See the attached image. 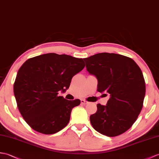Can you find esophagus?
<instances>
[{"instance_id":"esophagus-1","label":"esophagus","mask_w":159,"mask_h":159,"mask_svg":"<svg viewBox=\"0 0 159 159\" xmlns=\"http://www.w3.org/2000/svg\"><path fill=\"white\" fill-rule=\"evenodd\" d=\"M88 104V102H87V101L84 100V99H82V100H81V104L86 105V104Z\"/></svg>"}]
</instances>
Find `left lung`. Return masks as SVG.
<instances>
[{
  "instance_id": "8db88e82",
  "label": "left lung",
  "mask_w": 159,
  "mask_h": 159,
  "mask_svg": "<svg viewBox=\"0 0 159 159\" xmlns=\"http://www.w3.org/2000/svg\"><path fill=\"white\" fill-rule=\"evenodd\" d=\"M84 60L87 71L97 77L98 91L110 96L106 106L98 104L90 116L92 126L108 137L123 134L143 107L146 83L141 69L131 58L116 53H100Z\"/></svg>"
}]
</instances>
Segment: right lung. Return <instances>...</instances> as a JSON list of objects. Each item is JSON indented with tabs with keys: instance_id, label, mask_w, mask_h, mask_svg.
<instances>
[{
	"instance_id": "right-lung-1",
	"label": "right lung",
	"mask_w": 159,
	"mask_h": 159,
	"mask_svg": "<svg viewBox=\"0 0 159 159\" xmlns=\"http://www.w3.org/2000/svg\"><path fill=\"white\" fill-rule=\"evenodd\" d=\"M82 58L47 53L30 58L17 72L13 91L17 108L28 125L40 134L60 131L69 123L80 100H68L59 91L68 89L72 77L84 68Z\"/></svg>"
}]
</instances>
